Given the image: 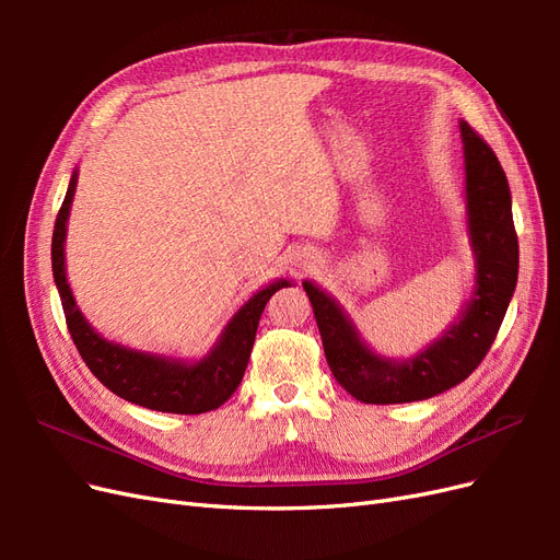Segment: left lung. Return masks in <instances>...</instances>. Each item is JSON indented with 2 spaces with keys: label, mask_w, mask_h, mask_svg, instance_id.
Masks as SVG:
<instances>
[{
  "label": "left lung",
  "mask_w": 560,
  "mask_h": 560,
  "mask_svg": "<svg viewBox=\"0 0 560 560\" xmlns=\"http://www.w3.org/2000/svg\"><path fill=\"white\" fill-rule=\"evenodd\" d=\"M467 163V222L477 254V290L460 322L413 360H381L371 352L334 299L303 282L327 364L338 385L364 404H406L442 395L463 383L493 346L518 278V238L512 194L495 151L460 124Z\"/></svg>",
  "instance_id": "left-lung-1"
}]
</instances>
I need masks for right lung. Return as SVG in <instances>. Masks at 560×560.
<instances>
[{
    "instance_id": "1",
    "label": "right lung",
    "mask_w": 560,
    "mask_h": 560,
    "mask_svg": "<svg viewBox=\"0 0 560 560\" xmlns=\"http://www.w3.org/2000/svg\"><path fill=\"white\" fill-rule=\"evenodd\" d=\"M74 186L77 173L70 179V189H67L56 219L54 243H50V261H54V278L62 301L67 329L72 334V341L81 354V360L86 362L93 376L105 387H109L114 395L126 401L147 406L151 411L194 416L219 409L238 389L245 376L259 317L268 299L282 290V287H292V282L278 280L268 284L266 290L254 294L233 315L214 350L198 364H182L156 358V354L109 343L103 336L95 334L93 327L79 313L65 276V231Z\"/></svg>"
}]
</instances>
